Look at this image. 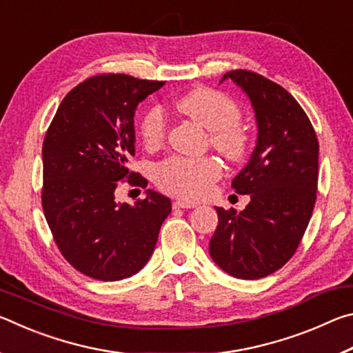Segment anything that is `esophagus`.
Returning a JSON list of instances; mask_svg holds the SVG:
<instances>
[{"label":"esophagus","mask_w":353,"mask_h":353,"mask_svg":"<svg viewBox=\"0 0 353 353\" xmlns=\"http://www.w3.org/2000/svg\"><path fill=\"white\" fill-rule=\"evenodd\" d=\"M172 207L174 208H194L196 202H190L187 199H176L172 202Z\"/></svg>","instance_id":"obj_1"}]
</instances>
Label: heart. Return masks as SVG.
<instances>
[{
	"mask_svg": "<svg viewBox=\"0 0 353 353\" xmlns=\"http://www.w3.org/2000/svg\"><path fill=\"white\" fill-rule=\"evenodd\" d=\"M177 110L210 130V143L224 159L240 163L250 151V134L243 126L241 109L225 93L208 87H196L176 101ZM143 145L155 149L166 139L165 110L151 105L140 119ZM221 176V163L212 155L199 159L171 155L155 166V182L162 190L185 199H199L210 191Z\"/></svg>",
	"mask_w": 353,
	"mask_h": 353,
	"instance_id": "1",
	"label": "heart"
}]
</instances>
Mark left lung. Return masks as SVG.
<instances>
[{"label": "left lung", "instance_id": "1", "mask_svg": "<svg viewBox=\"0 0 353 353\" xmlns=\"http://www.w3.org/2000/svg\"><path fill=\"white\" fill-rule=\"evenodd\" d=\"M227 77L252 101L259 140L232 182L250 202L240 213L216 207L210 255L230 276L256 280L288 263L302 241L316 202L319 143L305 110L282 85L241 68Z\"/></svg>", "mask_w": 353, "mask_h": 353}]
</instances>
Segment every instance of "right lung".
Here are the masks:
<instances>
[{
    "label": "right lung",
    "instance_id": "obj_1",
    "mask_svg": "<svg viewBox=\"0 0 353 353\" xmlns=\"http://www.w3.org/2000/svg\"><path fill=\"white\" fill-rule=\"evenodd\" d=\"M163 81L101 73L76 85L46 130L41 207L59 250L87 277L134 276L154 252L171 201L149 190L135 205L118 204L119 183L145 188L128 168L135 155L134 115Z\"/></svg>",
    "mask_w": 353,
    "mask_h": 353
}]
</instances>
